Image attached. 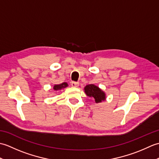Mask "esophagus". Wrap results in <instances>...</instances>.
Wrapping results in <instances>:
<instances>
[{
  "label": "esophagus",
  "mask_w": 159,
  "mask_h": 159,
  "mask_svg": "<svg viewBox=\"0 0 159 159\" xmlns=\"http://www.w3.org/2000/svg\"><path fill=\"white\" fill-rule=\"evenodd\" d=\"M71 85H72V87H79V83H78V82L72 81V83H71Z\"/></svg>",
  "instance_id": "1"
}]
</instances>
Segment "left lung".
Segmentation results:
<instances>
[{"label":"left lung","instance_id":"8db88e82","mask_svg":"<svg viewBox=\"0 0 159 159\" xmlns=\"http://www.w3.org/2000/svg\"><path fill=\"white\" fill-rule=\"evenodd\" d=\"M85 92L87 96L92 97L95 99L96 102H100L105 100V93L102 90L94 85H88L85 87Z\"/></svg>","mask_w":159,"mask_h":159}]
</instances>
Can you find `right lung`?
Segmentation results:
<instances>
[{
    "label": "right lung",
    "instance_id": "add662e5",
    "mask_svg": "<svg viewBox=\"0 0 159 159\" xmlns=\"http://www.w3.org/2000/svg\"><path fill=\"white\" fill-rule=\"evenodd\" d=\"M67 86V84L66 83H63L61 84H60V85H55L54 86L53 89L55 91H57V90L61 89L62 88H65V87H66Z\"/></svg>",
    "mask_w": 159,
    "mask_h": 159
}]
</instances>
